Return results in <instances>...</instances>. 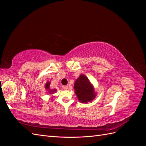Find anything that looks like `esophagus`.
Returning <instances> with one entry per match:
<instances>
[{"label": "esophagus", "mask_w": 146, "mask_h": 146, "mask_svg": "<svg viewBox=\"0 0 146 146\" xmlns=\"http://www.w3.org/2000/svg\"><path fill=\"white\" fill-rule=\"evenodd\" d=\"M63 89L64 90H67L68 89V85H66V86H63Z\"/></svg>", "instance_id": "obj_1"}]
</instances>
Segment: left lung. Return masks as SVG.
<instances>
[{
    "mask_svg": "<svg viewBox=\"0 0 146 146\" xmlns=\"http://www.w3.org/2000/svg\"><path fill=\"white\" fill-rule=\"evenodd\" d=\"M74 89L78 101L81 103L90 102L96 96L94 86L84 74H81L75 82Z\"/></svg>",
    "mask_w": 146,
    "mask_h": 146,
    "instance_id": "obj_1",
    "label": "left lung"
}]
</instances>
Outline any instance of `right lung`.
<instances>
[{"instance_id": "right-lung-1", "label": "right lung", "mask_w": 146, "mask_h": 146, "mask_svg": "<svg viewBox=\"0 0 146 146\" xmlns=\"http://www.w3.org/2000/svg\"><path fill=\"white\" fill-rule=\"evenodd\" d=\"M50 82H49V81H47L46 83L45 89L47 90V94H48L49 95H52L53 94H54L57 90L56 89H52V90L50 89Z\"/></svg>"}]
</instances>
